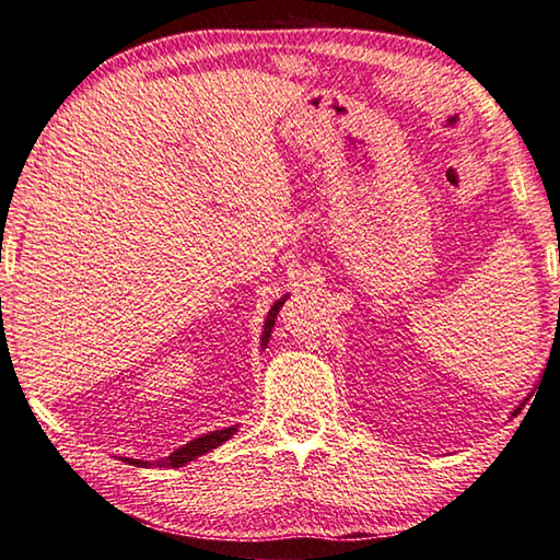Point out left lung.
Returning <instances> with one entry per match:
<instances>
[{
  "instance_id": "left-lung-1",
  "label": "left lung",
  "mask_w": 560,
  "mask_h": 560,
  "mask_svg": "<svg viewBox=\"0 0 560 560\" xmlns=\"http://www.w3.org/2000/svg\"><path fill=\"white\" fill-rule=\"evenodd\" d=\"M528 398H532V396H528ZM528 398H524V400H528ZM522 406H524V404H522ZM522 406H518V408H514V413H512V416H516V413H518V410H522Z\"/></svg>"
}]
</instances>
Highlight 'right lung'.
<instances>
[{"mask_svg":"<svg viewBox=\"0 0 560 560\" xmlns=\"http://www.w3.org/2000/svg\"><path fill=\"white\" fill-rule=\"evenodd\" d=\"M288 298L290 295H282L278 302H272V307L268 310V317H265L262 335H260V349L262 351H265V347H268L270 335H272V327H275V319H278V312H280L282 305H285ZM235 433H238V425H231V428H223V430H213V433H206L201 438H194L191 443L176 447L170 457H162V459H132V457H125V463L137 465V467H152V465H156V467H184V465H189L191 459L201 457L206 453H211V450L223 445L225 440L233 438Z\"/></svg>","mask_w":560,"mask_h":560,"instance_id":"right-lung-1","label":"right lung"}]
</instances>
